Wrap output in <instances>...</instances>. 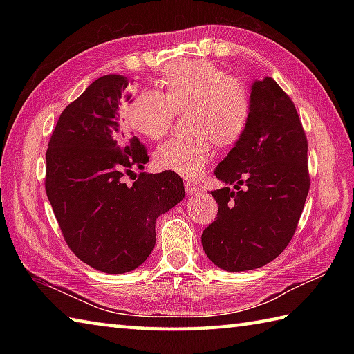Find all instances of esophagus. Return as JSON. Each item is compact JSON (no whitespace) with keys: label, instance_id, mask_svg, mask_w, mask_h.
Instances as JSON below:
<instances>
[{"label":"esophagus","instance_id":"esophagus-1","mask_svg":"<svg viewBox=\"0 0 354 354\" xmlns=\"http://www.w3.org/2000/svg\"><path fill=\"white\" fill-rule=\"evenodd\" d=\"M184 189H185V193L189 194V196H193V194H199L201 193L199 187L194 185L193 183H184Z\"/></svg>","mask_w":354,"mask_h":354}]
</instances>
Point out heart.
<instances>
[{"label":"heart","mask_w":354,"mask_h":354,"mask_svg":"<svg viewBox=\"0 0 354 354\" xmlns=\"http://www.w3.org/2000/svg\"><path fill=\"white\" fill-rule=\"evenodd\" d=\"M156 89H142L127 109V123L141 137L158 141L167 135L176 112H187L189 135L156 149L155 164L184 178H198L217 146H232L243 137L251 118V94L243 82L209 61L170 64Z\"/></svg>","instance_id":"b5f03b06"}]
</instances>
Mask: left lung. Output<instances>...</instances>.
<instances>
[{"label": "left lung", "instance_id": "1", "mask_svg": "<svg viewBox=\"0 0 354 354\" xmlns=\"http://www.w3.org/2000/svg\"><path fill=\"white\" fill-rule=\"evenodd\" d=\"M251 102L246 132L214 170L234 190L212 192L217 217L202 232L208 259L230 272L265 266L286 250L310 189L307 138L290 97L265 77L252 84Z\"/></svg>", "mask_w": 354, "mask_h": 354}]
</instances>
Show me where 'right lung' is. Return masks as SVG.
Listing matches in <instances>:
<instances>
[{
  "label": "right lung",
  "mask_w": 354,
  "mask_h": 354,
  "mask_svg": "<svg viewBox=\"0 0 354 354\" xmlns=\"http://www.w3.org/2000/svg\"><path fill=\"white\" fill-rule=\"evenodd\" d=\"M127 84L120 74L94 80L62 111L45 153V192L66 245L106 274L129 272L149 257L158 216L185 193L169 170L126 184V175L149 162L146 147L120 123Z\"/></svg>",
  "instance_id": "add662e5"
}]
</instances>
